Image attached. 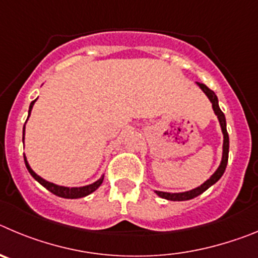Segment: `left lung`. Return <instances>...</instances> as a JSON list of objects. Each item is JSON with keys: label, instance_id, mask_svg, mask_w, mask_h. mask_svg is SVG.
Returning <instances> with one entry per match:
<instances>
[{"label": "left lung", "instance_id": "8db88e82", "mask_svg": "<svg viewBox=\"0 0 258 258\" xmlns=\"http://www.w3.org/2000/svg\"><path fill=\"white\" fill-rule=\"evenodd\" d=\"M202 89V91L204 94L207 95V97L210 99V101L212 103V108H213V112L215 114L217 115L219 118V122H220V126H221V131L222 135H224V145H222V159H221V163H220L219 168L216 169V172L208 178L206 182L201 185V186L196 187V189L189 190V191H184V192H166V191H158L155 190L157 192V196H159L161 198L167 199V201H189V199L196 198V197L201 196L202 192H204L206 190L208 189L210 186H212L213 184H216L217 181L221 178V176L224 175L225 172V168H226V164H227V159H229V135H227L226 131V119H225V114L221 112V109L219 106V99L216 96L215 92L212 90H210L206 85L203 83H197Z\"/></svg>", "mask_w": 258, "mask_h": 258}]
</instances>
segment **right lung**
I'll list each match as a JSON object with an SVG mask.
<instances>
[{
    "mask_svg": "<svg viewBox=\"0 0 258 258\" xmlns=\"http://www.w3.org/2000/svg\"><path fill=\"white\" fill-rule=\"evenodd\" d=\"M37 100V99H36ZM36 100H33L31 103V105H29V114H31V110L32 108H33L34 103H36ZM29 114H28V117H29ZM24 130H25V126L24 128H23V134H24ZM23 140H24V135H23ZM24 162H25V166H27L28 171H29V173H31L32 176H33L34 180H37L39 182V184L42 185V186H45L46 189L48 190V191H51L52 194H55V196L60 197V198H67V199H77V198H83V197L89 196V194H91V192H94L95 190L97 189V187L100 186L101 184H103V180H104V176H101L100 178L97 181H95L94 184H90V185H86V186H81V187H67V186H60V185H56V184H52V182H48V181L43 180L41 176L37 175L36 172H34L33 169L31 168V166H29V163H28L27 158H25L24 155Z\"/></svg>",
    "mask_w": 258,
    "mask_h": 258,
    "instance_id": "add662e5",
    "label": "right lung"
}]
</instances>
